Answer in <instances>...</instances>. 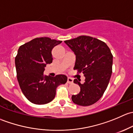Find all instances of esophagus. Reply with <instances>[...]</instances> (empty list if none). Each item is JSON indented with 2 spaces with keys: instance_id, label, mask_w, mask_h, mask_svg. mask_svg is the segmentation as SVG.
<instances>
[{
  "instance_id": "obj_1",
  "label": "esophagus",
  "mask_w": 133,
  "mask_h": 133,
  "mask_svg": "<svg viewBox=\"0 0 133 133\" xmlns=\"http://www.w3.org/2000/svg\"><path fill=\"white\" fill-rule=\"evenodd\" d=\"M68 84H73V80L71 78H68Z\"/></svg>"
}]
</instances>
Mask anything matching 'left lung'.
I'll return each instance as SVG.
<instances>
[{
  "instance_id": "obj_1",
  "label": "left lung",
  "mask_w": 133,
  "mask_h": 133,
  "mask_svg": "<svg viewBox=\"0 0 133 133\" xmlns=\"http://www.w3.org/2000/svg\"><path fill=\"white\" fill-rule=\"evenodd\" d=\"M64 42L76 56L74 69L82 72L85 82L75 79L80 91L72 95V101L77 105L88 106L100 100L106 90L112 74V55L104 42L89 36L82 35Z\"/></svg>"
}]
</instances>
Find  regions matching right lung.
<instances>
[{"label": "right lung", "mask_w": 133, "mask_h": 133, "mask_svg": "<svg viewBox=\"0 0 133 133\" xmlns=\"http://www.w3.org/2000/svg\"><path fill=\"white\" fill-rule=\"evenodd\" d=\"M61 41L48 37L36 38L20 46L15 57L17 80L27 99L38 105L45 104L54 99L56 89L67 82L64 75L55 77L45 76L47 64L52 63L51 51Z\"/></svg>", "instance_id": "1"}]
</instances>
